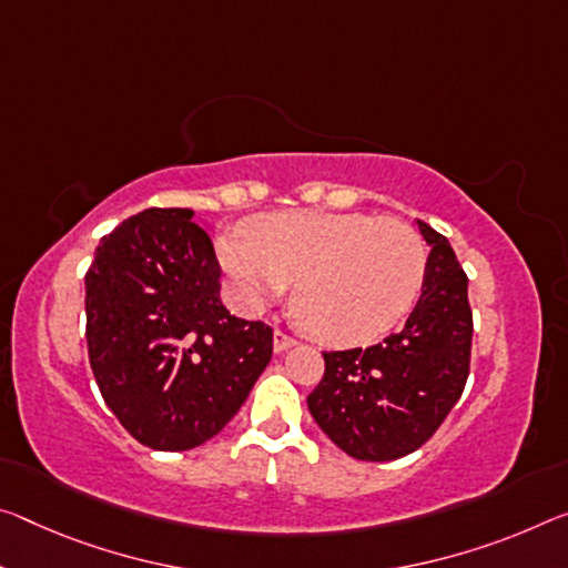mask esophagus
Instances as JSON below:
<instances>
[{
    "mask_svg": "<svg viewBox=\"0 0 568 568\" xmlns=\"http://www.w3.org/2000/svg\"><path fill=\"white\" fill-rule=\"evenodd\" d=\"M295 344H298V341H295L293 336H287V333H283V331H275L273 333V348L277 351V354H281V351L293 348Z\"/></svg>",
    "mask_w": 568,
    "mask_h": 568,
    "instance_id": "esophagus-1",
    "label": "esophagus"
}]
</instances>
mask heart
<instances>
[{
    "label": "heart",
    "instance_id": "b5f03b06",
    "mask_svg": "<svg viewBox=\"0 0 568 568\" xmlns=\"http://www.w3.org/2000/svg\"><path fill=\"white\" fill-rule=\"evenodd\" d=\"M245 232H224L214 242L237 301L263 311L295 285V318L321 344L364 346L382 338L425 285V242L397 217L285 210L252 217Z\"/></svg>",
    "mask_w": 568,
    "mask_h": 568
}]
</instances>
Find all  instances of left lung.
<instances>
[{
  "instance_id": "left-lung-1",
  "label": "left lung",
  "mask_w": 568,
  "mask_h": 568,
  "mask_svg": "<svg viewBox=\"0 0 568 568\" xmlns=\"http://www.w3.org/2000/svg\"><path fill=\"white\" fill-rule=\"evenodd\" d=\"M429 245L422 295L404 328L368 348L326 351L308 409L333 445L386 463L419 449L443 425L470 374L467 275L447 237L417 220Z\"/></svg>"
}]
</instances>
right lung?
Returning <instances> with one entry per match:
<instances>
[{"instance_id":"1","label":"right lung","mask_w":568,"mask_h":568,"mask_svg":"<svg viewBox=\"0 0 568 568\" xmlns=\"http://www.w3.org/2000/svg\"><path fill=\"white\" fill-rule=\"evenodd\" d=\"M192 210L151 206L101 240L85 273L88 358L133 439L179 453L235 417L273 356V328L230 316Z\"/></svg>"}]
</instances>
